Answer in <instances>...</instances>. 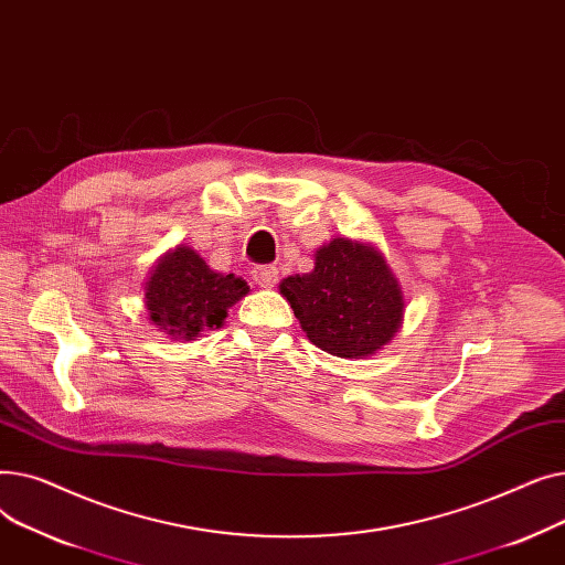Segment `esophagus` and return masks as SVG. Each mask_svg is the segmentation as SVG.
I'll return each mask as SVG.
<instances>
[{
  "mask_svg": "<svg viewBox=\"0 0 565 565\" xmlns=\"http://www.w3.org/2000/svg\"><path fill=\"white\" fill-rule=\"evenodd\" d=\"M252 277L260 288H273L279 279V270L275 265H256L252 270Z\"/></svg>",
  "mask_w": 565,
  "mask_h": 565,
  "instance_id": "obj_1",
  "label": "esophagus"
}]
</instances>
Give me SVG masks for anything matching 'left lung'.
Here are the masks:
<instances>
[{"label":"left lung","instance_id":"8db88e82","mask_svg":"<svg viewBox=\"0 0 565 565\" xmlns=\"http://www.w3.org/2000/svg\"><path fill=\"white\" fill-rule=\"evenodd\" d=\"M281 298L307 339L341 360H364L403 328L405 295L384 254L334 235L316 249L313 270L286 277Z\"/></svg>","mask_w":565,"mask_h":565}]
</instances>
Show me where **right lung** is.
<instances>
[{
	"instance_id": "1",
	"label": "right lung",
	"mask_w": 565,
	"mask_h": 565,
	"mask_svg": "<svg viewBox=\"0 0 565 565\" xmlns=\"http://www.w3.org/2000/svg\"><path fill=\"white\" fill-rule=\"evenodd\" d=\"M243 277L211 270L192 247L162 254L143 284L148 320L173 341H194L203 330H220L228 309L245 298Z\"/></svg>"
}]
</instances>
